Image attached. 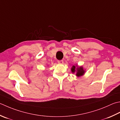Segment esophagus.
Listing matches in <instances>:
<instances>
[{
	"instance_id": "34e87169",
	"label": "esophagus",
	"mask_w": 120,
	"mask_h": 120,
	"mask_svg": "<svg viewBox=\"0 0 120 120\" xmlns=\"http://www.w3.org/2000/svg\"><path fill=\"white\" fill-rule=\"evenodd\" d=\"M58 63H59V64H62V63H63V60H58Z\"/></svg>"
}]
</instances>
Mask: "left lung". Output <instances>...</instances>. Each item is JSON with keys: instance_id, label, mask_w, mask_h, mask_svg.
Returning a JSON list of instances; mask_svg holds the SVG:
<instances>
[{"instance_id": "8db88e82", "label": "left lung", "mask_w": 120, "mask_h": 120, "mask_svg": "<svg viewBox=\"0 0 120 120\" xmlns=\"http://www.w3.org/2000/svg\"><path fill=\"white\" fill-rule=\"evenodd\" d=\"M71 71L73 73H75L76 72V76H82V75H83L84 73H85V71L83 70V68L82 67H79V68H77L74 66H73L71 69Z\"/></svg>"}]
</instances>
